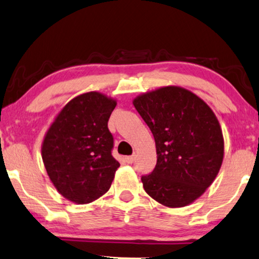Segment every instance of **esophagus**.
Listing matches in <instances>:
<instances>
[{
  "mask_svg": "<svg viewBox=\"0 0 259 259\" xmlns=\"http://www.w3.org/2000/svg\"><path fill=\"white\" fill-rule=\"evenodd\" d=\"M134 159H136V157H134V155H130V156H126L125 157V160H126L127 163H133L134 162Z\"/></svg>",
  "mask_w": 259,
  "mask_h": 259,
  "instance_id": "1",
  "label": "esophagus"
}]
</instances>
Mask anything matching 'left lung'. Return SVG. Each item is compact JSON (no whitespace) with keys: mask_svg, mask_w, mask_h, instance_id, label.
Instances as JSON below:
<instances>
[{"mask_svg":"<svg viewBox=\"0 0 259 259\" xmlns=\"http://www.w3.org/2000/svg\"><path fill=\"white\" fill-rule=\"evenodd\" d=\"M133 104L156 146L155 168L141 176L146 193L166 207L192 203L211 185L223 161L216 115L196 95L178 86L144 93Z\"/></svg>","mask_w":259,"mask_h":259,"instance_id":"left-lung-1","label":"left lung"}]
</instances>
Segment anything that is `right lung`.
<instances>
[{"label":"right lung","instance_id":"right-lung-1","mask_svg":"<svg viewBox=\"0 0 259 259\" xmlns=\"http://www.w3.org/2000/svg\"><path fill=\"white\" fill-rule=\"evenodd\" d=\"M115 100L99 92L73 98L59 112L42 146V159L56 189L67 200L85 204L110 189L120 163L112 155L107 127Z\"/></svg>","mask_w":259,"mask_h":259}]
</instances>
